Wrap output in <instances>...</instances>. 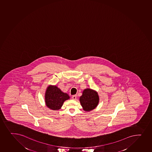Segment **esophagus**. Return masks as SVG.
<instances>
[{
  "label": "esophagus",
  "mask_w": 152,
  "mask_h": 152,
  "mask_svg": "<svg viewBox=\"0 0 152 152\" xmlns=\"http://www.w3.org/2000/svg\"><path fill=\"white\" fill-rule=\"evenodd\" d=\"M72 99H74V100H75V99H77V95H74V96H72Z\"/></svg>",
  "instance_id": "34e87169"
}]
</instances>
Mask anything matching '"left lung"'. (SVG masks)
<instances>
[{"mask_svg":"<svg viewBox=\"0 0 152 152\" xmlns=\"http://www.w3.org/2000/svg\"><path fill=\"white\" fill-rule=\"evenodd\" d=\"M80 101L84 110L89 112L98 106L99 98L96 91L87 88L83 91V95L80 97Z\"/></svg>","mask_w":152,"mask_h":152,"instance_id":"left-lung-1","label":"left lung"}]
</instances>
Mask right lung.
Listing matches in <instances>:
<instances>
[{"instance_id": "1", "label": "right lung", "mask_w": 152, "mask_h": 152, "mask_svg": "<svg viewBox=\"0 0 152 152\" xmlns=\"http://www.w3.org/2000/svg\"><path fill=\"white\" fill-rule=\"evenodd\" d=\"M69 99V95L62 92L56 86H49L46 90L45 96L46 105L53 110L60 109L64 101Z\"/></svg>"}]
</instances>
